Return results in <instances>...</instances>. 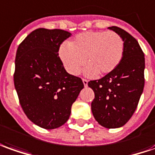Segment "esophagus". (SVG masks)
<instances>
[{
  "label": "esophagus",
  "mask_w": 155,
  "mask_h": 155,
  "mask_svg": "<svg viewBox=\"0 0 155 155\" xmlns=\"http://www.w3.org/2000/svg\"><path fill=\"white\" fill-rule=\"evenodd\" d=\"M83 83H84V86H85V87H87V86H88V80H87V79H85V78H83Z\"/></svg>",
  "instance_id": "1"
}]
</instances>
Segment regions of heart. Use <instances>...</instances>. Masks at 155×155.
I'll return each instance as SVG.
<instances>
[{
    "instance_id": "1",
    "label": "heart",
    "mask_w": 155,
    "mask_h": 155,
    "mask_svg": "<svg viewBox=\"0 0 155 155\" xmlns=\"http://www.w3.org/2000/svg\"><path fill=\"white\" fill-rule=\"evenodd\" d=\"M123 54L124 41L113 31L81 33L60 49L64 67L71 75H78L85 62L88 65L86 73L89 75L108 74L119 66Z\"/></svg>"
}]
</instances>
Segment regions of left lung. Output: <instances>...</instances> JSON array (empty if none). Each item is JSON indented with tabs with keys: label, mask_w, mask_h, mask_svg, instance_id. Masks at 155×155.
Instances as JSON below:
<instances>
[{
	"label": "left lung",
	"mask_w": 155,
	"mask_h": 155,
	"mask_svg": "<svg viewBox=\"0 0 155 155\" xmlns=\"http://www.w3.org/2000/svg\"><path fill=\"white\" fill-rule=\"evenodd\" d=\"M124 41L123 57L114 71L88 83L94 92L92 113L99 124L106 128L124 126L133 116L144 88L145 60L137 39L124 29L109 28Z\"/></svg>",
	"instance_id": "8db88e82"
}]
</instances>
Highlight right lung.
I'll return each mask as SVG.
<instances>
[{
    "label": "right lung",
    "mask_w": 155,
    "mask_h": 155,
    "mask_svg": "<svg viewBox=\"0 0 155 155\" xmlns=\"http://www.w3.org/2000/svg\"><path fill=\"white\" fill-rule=\"evenodd\" d=\"M71 35L37 28L17 51L13 79L19 103L27 117L42 128L55 129L67 122L84 87L80 78L67 72L58 54Z\"/></svg>",
    "instance_id": "obj_1"
}]
</instances>
